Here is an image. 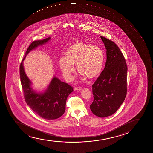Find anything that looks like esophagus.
<instances>
[{"label":"esophagus","mask_w":153,"mask_h":153,"mask_svg":"<svg viewBox=\"0 0 153 153\" xmlns=\"http://www.w3.org/2000/svg\"><path fill=\"white\" fill-rule=\"evenodd\" d=\"M81 89H82V87H76L74 88V90H75V91H76V90L79 91Z\"/></svg>","instance_id":"1"}]
</instances>
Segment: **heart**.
I'll use <instances>...</instances> for the list:
<instances>
[{"instance_id":"1","label":"heart","mask_w":153,"mask_h":153,"mask_svg":"<svg viewBox=\"0 0 153 153\" xmlns=\"http://www.w3.org/2000/svg\"><path fill=\"white\" fill-rule=\"evenodd\" d=\"M65 57L59 59V66L64 77L71 79L75 71L76 64L77 71L84 77L93 79L97 77L104 65V53L97 45L85 42H77L70 45L65 53Z\"/></svg>"}]
</instances>
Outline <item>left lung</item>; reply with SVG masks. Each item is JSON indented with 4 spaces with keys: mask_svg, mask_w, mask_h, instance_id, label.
Listing matches in <instances>:
<instances>
[{
    "mask_svg": "<svg viewBox=\"0 0 153 153\" xmlns=\"http://www.w3.org/2000/svg\"><path fill=\"white\" fill-rule=\"evenodd\" d=\"M107 49L105 66L93 84V100L90 108L100 117L110 116L123 103L127 91L126 62L117 45L112 41L100 36Z\"/></svg>",
    "mask_w": 153,
    "mask_h": 153,
    "instance_id": "left-lung-1",
    "label": "left lung"
}]
</instances>
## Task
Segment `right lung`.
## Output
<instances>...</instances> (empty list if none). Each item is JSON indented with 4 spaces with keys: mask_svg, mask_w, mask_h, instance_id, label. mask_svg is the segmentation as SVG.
Masks as SVG:
<instances>
[{
    "mask_svg": "<svg viewBox=\"0 0 153 153\" xmlns=\"http://www.w3.org/2000/svg\"><path fill=\"white\" fill-rule=\"evenodd\" d=\"M51 38L32 42L20 65V81L25 100L34 112L46 120H55L64 113L67 97L74 91L71 86L55 76L43 93H37L32 88V82L25 72L23 61L27 55L38 46L47 43Z\"/></svg>",
    "mask_w": 153,
    "mask_h": 153,
    "instance_id": "right-lung-1",
    "label": "right lung"
}]
</instances>
